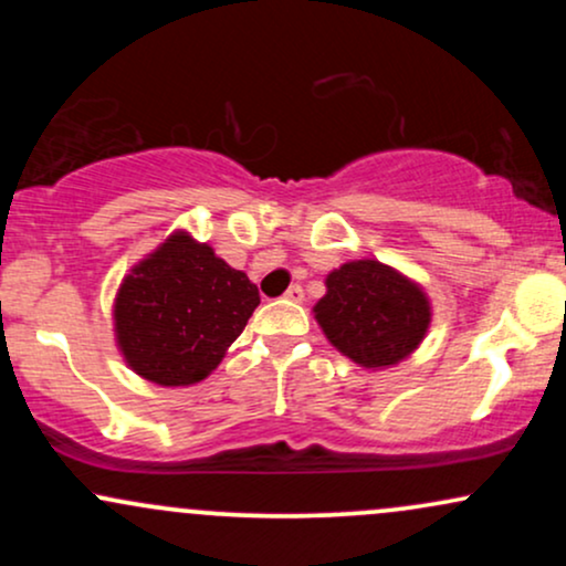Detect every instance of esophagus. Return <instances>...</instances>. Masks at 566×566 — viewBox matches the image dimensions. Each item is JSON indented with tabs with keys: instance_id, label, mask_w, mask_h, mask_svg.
<instances>
[{
	"instance_id": "obj_1",
	"label": "esophagus",
	"mask_w": 566,
	"mask_h": 566,
	"mask_svg": "<svg viewBox=\"0 0 566 566\" xmlns=\"http://www.w3.org/2000/svg\"><path fill=\"white\" fill-rule=\"evenodd\" d=\"M284 297H287V301H292V303H303L305 292H303L301 284H292V287H290L287 292H284Z\"/></svg>"
}]
</instances>
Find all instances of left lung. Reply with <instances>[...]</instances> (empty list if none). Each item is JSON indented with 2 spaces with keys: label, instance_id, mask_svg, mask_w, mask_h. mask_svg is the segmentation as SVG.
<instances>
[{
  "label": "left lung",
  "instance_id": "8db88e82",
  "mask_svg": "<svg viewBox=\"0 0 566 566\" xmlns=\"http://www.w3.org/2000/svg\"><path fill=\"white\" fill-rule=\"evenodd\" d=\"M327 292L314 305L327 340L367 369L405 361L431 327V301L418 282L375 258L329 271Z\"/></svg>",
  "mask_w": 566,
  "mask_h": 566
}]
</instances>
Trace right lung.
I'll use <instances>...</instances> for the list:
<instances>
[{
    "mask_svg": "<svg viewBox=\"0 0 566 566\" xmlns=\"http://www.w3.org/2000/svg\"><path fill=\"white\" fill-rule=\"evenodd\" d=\"M261 303L244 271L178 229L129 269L114 297L116 348L157 386H193L220 365Z\"/></svg>",
    "mask_w": 566,
    "mask_h": 566,
    "instance_id": "obj_1",
    "label": "right lung"
}]
</instances>
